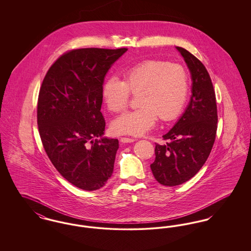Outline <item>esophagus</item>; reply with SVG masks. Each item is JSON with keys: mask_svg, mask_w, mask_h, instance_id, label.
Returning <instances> with one entry per match:
<instances>
[{"mask_svg": "<svg viewBox=\"0 0 251 251\" xmlns=\"http://www.w3.org/2000/svg\"><path fill=\"white\" fill-rule=\"evenodd\" d=\"M120 141L122 143H131V142H134L135 139L134 138H130V137H121Z\"/></svg>", "mask_w": 251, "mask_h": 251, "instance_id": "obj_1", "label": "esophagus"}]
</instances>
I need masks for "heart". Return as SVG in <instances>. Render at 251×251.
<instances>
[{
	"mask_svg": "<svg viewBox=\"0 0 251 251\" xmlns=\"http://www.w3.org/2000/svg\"><path fill=\"white\" fill-rule=\"evenodd\" d=\"M188 73L179 64L147 60L123 72V81L109 78L103 84L102 97L111 112L125 111L131 94L138 95L139 108L114 121L118 133L141 135L151 130L159 120L167 122L179 116L187 100Z\"/></svg>",
	"mask_w": 251,
	"mask_h": 251,
	"instance_id": "b5f03b06",
	"label": "heart"
}]
</instances>
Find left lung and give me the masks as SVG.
<instances>
[{
    "mask_svg": "<svg viewBox=\"0 0 251 251\" xmlns=\"http://www.w3.org/2000/svg\"><path fill=\"white\" fill-rule=\"evenodd\" d=\"M177 49L190 70L193 85L185 112L163 136L167 142L155 144L151 168L156 180L167 186L181 184L200 171L215 144L218 120L215 89L205 66L185 49Z\"/></svg>",
    "mask_w": 251,
    "mask_h": 251,
    "instance_id": "8db88e82",
    "label": "left lung"
}]
</instances>
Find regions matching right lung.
Here are the masks:
<instances>
[{"instance_id":"right-lung-1","label":"right lung","mask_w":251,"mask_h":251,"mask_svg":"<svg viewBox=\"0 0 251 251\" xmlns=\"http://www.w3.org/2000/svg\"><path fill=\"white\" fill-rule=\"evenodd\" d=\"M127 48L73 49L50 66L37 100V125L51 164L78 188H101L112 176L118 139L100 138L108 70Z\"/></svg>"}]
</instances>
